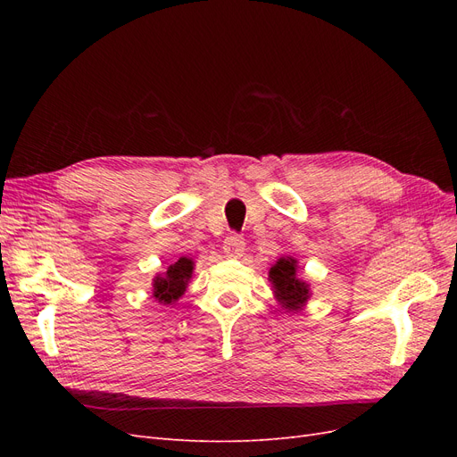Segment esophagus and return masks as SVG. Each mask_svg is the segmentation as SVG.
Masks as SVG:
<instances>
[{"label":"esophagus","mask_w":457,"mask_h":457,"mask_svg":"<svg viewBox=\"0 0 457 457\" xmlns=\"http://www.w3.org/2000/svg\"><path fill=\"white\" fill-rule=\"evenodd\" d=\"M223 247L228 255H240L245 250V240L240 237V234H228Z\"/></svg>","instance_id":"esophagus-1"}]
</instances>
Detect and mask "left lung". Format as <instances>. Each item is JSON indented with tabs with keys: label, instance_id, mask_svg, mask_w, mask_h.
I'll return each mask as SVG.
<instances>
[{
	"label": "left lung",
	"instance_id": "8db88e82",
	"mask_svg": "<svg viewBox=\"0 0 457 457\" xmlns=\"http://www.w3.org/2000/svg\"><path fill=\"white\" fill-rule=\"evenodd\" d=\"M270 282L276 289V297L287 311H299L309 299L307 284L295 276V259L282 257L269 272Z\"/></svg>",
	"mask_w": 457,
	"mask_h": 457
}]
</instances>
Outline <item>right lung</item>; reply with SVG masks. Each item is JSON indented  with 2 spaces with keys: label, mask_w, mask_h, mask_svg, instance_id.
I'll return each instance as SVG.
<instances>
[{
  "label": "right lung",
  "mask_w": 457,
  "mask_h": 457,
  "mask_svg": "<svg viewBox=\"0 0 457 457\" xmlns=\"http://www.w3.org/2000/svg\"><path fill=\"white\" fill-rule=\"evenodd\" d=\"M192 262L188 257H181L175 265H171L163 276H158L154 280V297L160 303H170L177 301L179 297L183 295V292L187 289V282L192 276Z\"/></svg>",
  "instance_id": "obj_1"
}]
</instances>
